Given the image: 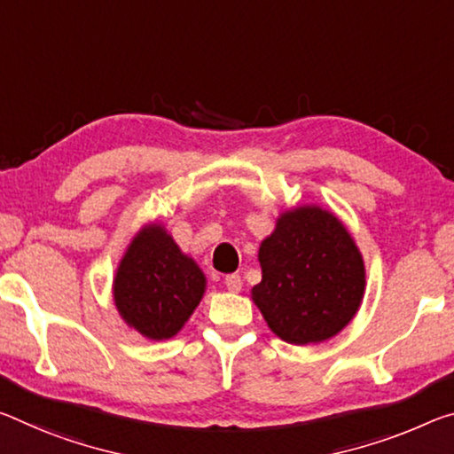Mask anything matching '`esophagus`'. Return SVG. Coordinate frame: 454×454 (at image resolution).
<instances>
[{
    "label": "esophagus",
    "instance_id": "obj_1",
    "mask_svg": "<svg viewBox=\"0 0 454 454\" xmlns=\"http://www.w3.org/2000/svg\"><path fill=\"white\" fill-rule=\"evenodd\" d=\"M224 285H226L228 291L239 293L242 289V278H240V275H236V272H234V275H226Z\"/></svg>",
    "mask_w": 454,
    "mask_h": 454
}]
</instances>
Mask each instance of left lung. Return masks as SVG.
Masks as SVG:
<instances>
[{"mask_svg": "<svg viewBox=\"0 0 454 454\" xmlns=\"http://www.w3.org/2000/svg\"><path fill=\"white\" fill-rule=\"evenodd\" d=\"M262 280L253 289L272 333L319 343L348 325L364 297L362 254L333 214L305 206L278 218L258 250Z\"/></svg>", "mask_w": 454, "mask_h": 454, "instance_id": "1", "label": "left lung"}]
</instances>
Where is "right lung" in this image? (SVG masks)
<instances>
[{
    "mask_svg": "<svg viewBox=\"0 0 454 454\" xmlns=\"http://www.w3.org/2000/svg\"><path fill=\"white\" fill-rule=\"evenodd\" d=\"M206 289L200 266L161 226L141 230L119 264L114 303L149 340H169L190 319Z\"/></svg>",
    "mask_w": 454,
    "mask_h": 454,
    "instance_id": "right-lung-1",
    "label": "right lung"
}]
</instances>
